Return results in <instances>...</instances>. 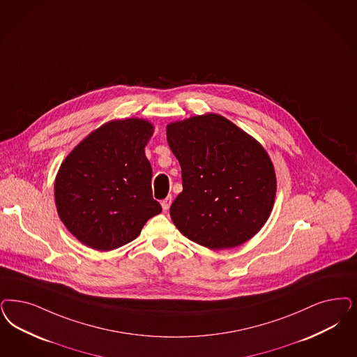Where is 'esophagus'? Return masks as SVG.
<instances>
[{"label":"esophagus","mask_w":357,"mask_h":357,"mask_svg":"<svg viewBox=\"0 0 357 357\" xmlns=\"http://www.w3.org/2000/svg\"><path fill=\"white\" fill-rule=\"evenodd\" d=\"M172 197H166V199H163V200H162L160 206H162V208H163V211H167V209L170 208V206H172Z\"/></svg>","instance_id":"1"}]
</instances>
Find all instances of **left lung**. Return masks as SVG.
<instances>
[{"instance_id": "1", "label": "left lung", "mask_w": 357, "mask_h": 357, "mask_svg": "<svg viewBox=\"0 0 357 357\" xmlns=\"http://www.w3.org/2000/svg\"><path fill=\"white\" fill-rule=\"evenodd\" d=\"M166 135L182 169L183 191L170 207L181 234L213 250L257 234L277 190L274 166L259 141L216 113L169 123Z\"/></svg>"}]
</instances>
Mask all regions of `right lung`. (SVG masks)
Here are the masks:
<instances>
[{"label": "right lung", "instance_id": "obj_1", "mask_svg": "<svg viewBox=\"0 0 357 357\" xmlns=\"http://www.w3.org/2000/svg\"><path fill=\"white\" fill-rule=\"evenodd\" d=\"M153 133V123L142 119L109 121L63 160L54 185L55 204L66 228L84 245L117 249L160 213L145 155Z\"/></svg>", "mask_w": 357, "mask_h": 357}]
</instances>
